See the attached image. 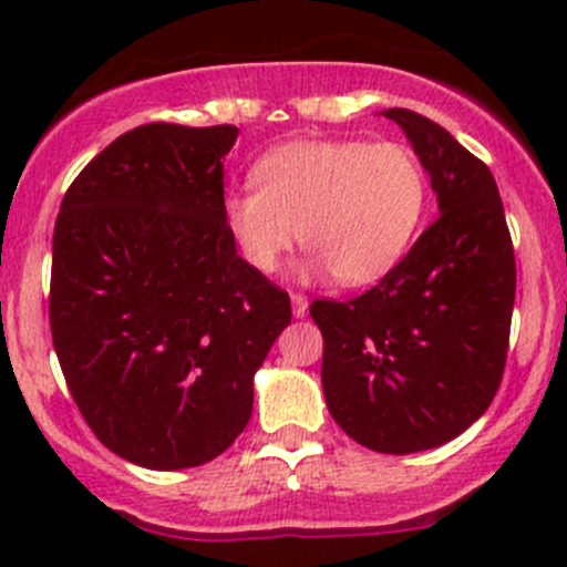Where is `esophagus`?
Listing matches in <instances>:
<instances>
[{
	"label": "esophagus",
	"instance_id": "34e87169",
	"mask_svg": "<svg viewBox=\"0 0 567 567\" xmlns=\"http://www.w3.org/2000/svg\"><path fill=\"white\" fill-rule=\"evenodd\" d=\"M290 307H293V318H305L307 316V307H310V301H307V296L293 293V296H290Z\"/></svg>",
	"mask_w": 567,
	"mask_h": 567
}]
</instances>
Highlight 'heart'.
<instances>
[{"mask_svg": "<svg viewBox=\"0 0 567 567\" xmlns=\"http://www.w3.org/2000/svg\"><path fill=\"white\" fill-rule=\"evenodd\" d=\"M257 188H236L221 216L244 260L274 274L299 230L312 251L305 274L368 285L400 262L427 205V173L400 142L299 140L268 151L251 169Z\"/></svg>", "mask_w": 567, "mask_h": 567, "instance_id": "heart-1", "label": "heart"}]
</instances>
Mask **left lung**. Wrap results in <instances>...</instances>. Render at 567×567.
<instances>
[{"label": "left lung", "instance_id": "8db88e82", "mask_svg": "<svg viewBox=\"0 0 567 567\" xmlns=\"http://www.w3.org/2000/svg\"><path fill=\"white\" fill-rule=\"evenodd\" d=\"M431 175L439 216L368 293L312 301L326 405L375 453L409 455L461 436L499 390L516 257L491 169L450 131L386 109Z\"/></svg>", "mask_w": 567, "mask_h": 567}]
</instances>
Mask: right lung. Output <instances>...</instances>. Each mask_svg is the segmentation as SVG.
<instances>
[{
    "label": "right lung",
    "mask_w": 567,
    "mask_h": 567,
    "mask_svg": "<svg viewBox=\"0 0 567 567\" xmlns=\"http://www.w3.org/2000/svg\"><path fill=\"white\" fill-rule=\"evenodd\" d=\"M236 136V125H140L62 197L51 340L87 425L136 466L169 472L225 453L290 323L288 293L238 255L221 216Z\"/></svg>",
    "instance_id": "1"
}]
</instances>
